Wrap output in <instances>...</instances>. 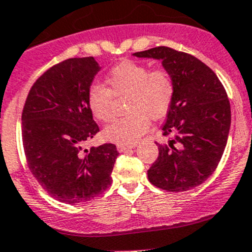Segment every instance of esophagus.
Instances as JSON below:
<instances>
[{"instance_id":"esophagus-1","label":"esophagus","mask_w":252,"mask_h":252,"mask_svg":"<svg viewBox=\"0 0 252 252\" xmlns=\"http://www.w3.org/2000/svg\"><path fill=\"white\" fill-rule=\"evenodd\" d=\"M134 148H135V145H129V146H126V145H117V149H118L119 153H126V151L130 150V149H134Z\"/></svg>"}]
</instances>
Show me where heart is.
<instances>
[{
  "instance_id": "b5f03b06",
  "label": "heart",
  "mask_w": 252,
  "mask_h": 252,
  "mask_svg": "<svg viewBox=\"0 0 252 252\" xmlns=\"http://www.w3.org/2000/svg\"><path fill=\"white\" fill-rule=\"evenodd\" d=\"M109 89L94 85L89 90L87 103L96 119H113V94L129 96L128 117L118 119L103 130L106 140L119 145H134L149 126V117L161 118L167 113L175 94V84L163 70L150 71L146 65L123 61L107 77Z\"/></svg>"
}]
</instances>
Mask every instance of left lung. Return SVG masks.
Listing matches in <instances>:
<instances>
[{"label": "left lung", "mask_w": 252, "mask_h": 252, "mask_svg": "<svg viewBox=\"0 0 252 252\" xmlns=\"http://www.w3.org/2000/svg\"><path fill=\"white\" fill-rule=\"evenodd\" d=\"M133 56L161 61L175 84L162 126L172 138L158 144V158L148 171L154 186L183 192L202 185L216 171L230 130V103L211 67L193 55L158 46Z\"/></svg>", "instance_id": "1"}]
</instances>
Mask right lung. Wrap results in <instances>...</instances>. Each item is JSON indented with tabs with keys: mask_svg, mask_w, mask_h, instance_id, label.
Listing matches in <instances>:
<instances>
[{
	"mask_svg": "<svg viewBox=\"0 0 252 252\" xmlns=\"http://www.w3.org/2000/svg\"><path fill=\"white\" fill-rule=\"evenodd\" d=\"M101 66L74 58L50 67L29 91L22 113L27 162L41 187L58 201H91L111 186L119 155L114 144L85 149L99 131L87 94Z\"/></svg>",
	"mask_w": 252,
	"mask_h": 252,
	"instance_id": "obj_1",
	"label": "right lung"
}]
</instances>
